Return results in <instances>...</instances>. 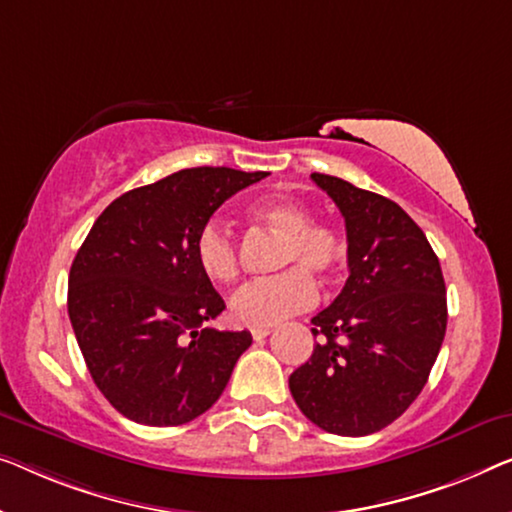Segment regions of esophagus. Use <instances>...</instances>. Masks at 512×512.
<instances>
[{"label": "esophagus", "instance_id": "esophagus-1", "mask_svg": "<svg viewBox=\"0 0 512 512\" xmlns=\"http://www.w3.org/2000/svg\"><path fill=\"white\" fill-rule=\"evenodd\" d=\"M270 328H251V337H254L256 339V342H261V339H265V337H268L270 335Z\"/></svg>", "mask_w": 512, "mask_h": 512}]
</instances>
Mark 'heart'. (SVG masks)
I'll use <instances>...</instances> for the list:
<instances>
[{
	"label": "heart",
	"mask_w": 512,
	"mask_h": 512,
	"mask_svg": "<svg viewBox=\"0 0 512 512\" xmlns=\"http://www.w3.org/2000/svg\"><path fill=\"white\" fill-rule=\"evenodd\" d=\"M249 217L281 238L277 270L284 272L242 286L231 300V318L249 328H268L314 305L316 286L311 277L335 279L344 265L346 244L335 228L311 221L307 207L295 201L258 203ZM194 254L198 268L214 284L238 279L240 249L224 226L205 224L196 235Z\"/></svg>",
	"instance_id": "obj_1"
}]
</instances>
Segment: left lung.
I'll return each instance as SVG.
<instances>
[{
    "mask_svg": "<svg viewBox=\"0 0 512 512\" xmlns=\"http://www.w3.org/2000/svg\"><path fill=\"white\" fill-rule=\"evenodd\" d=\"M342 212L348 279L311 318L321 342L288 388L325 432L367 436L388 427L425 388L448 323L439 258L390 198L311 173Z\"/></svg>",
    "mask_w": 512,
    "mask_h": 512,
    "instance_id": "left-lung-1",
    "label": "left lung"
}]
</instances>
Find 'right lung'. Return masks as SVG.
<instances>
[{"mask_svg": "<svg viewBox=\"0 0 512 512\" xmlns=\"http://www.w3.org/2000/svg\"><path fill=\"white\" fill-rule=\"evenodd\" d=\"M268 173L187 168L115 198L69 272V318L96 388L140 425L175 427L217 402L251 335L201 328L226 309L196 263L201 228Z\"/></svg>", "mask_w": 512, "mask_h": 512, "instance_id": "1", "label": "right lung"}]
</instances>
